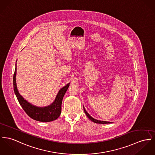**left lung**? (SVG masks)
Returning a JSON list of instances; mask_svg holds the SVG:
<instances>
[{"label":"left lung","instance_id":"left-lung-1","mask_svg":"<svg viewBox=\"0 0 155 155\" xmlns=\"http://www.w3.org/2000/svg\"><path fill=\"white\" fill-rule=\"evenodd\" d=\"M84 107V112H85V114L87 115V116L88 117V118L90 120H91L92 121H93L94 123H98V124H108V123H111V122H110V121H100V120H98L95 119H94V118H93L87 112V111L85 110V108Z\"/></svg>","mask_w":155,"mask_h":155}]
</instances>
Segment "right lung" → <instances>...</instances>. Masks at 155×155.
I'll use <instances>...</instances> for the list:
<instances>
[{"mask_svg":"<svg viewBox=\"0 0 155 155\" xmlns=\"http://www.w3.org/2000/svg\"><path fill=\"white\" fill-rule=\"evenodd\" d=\"M15 66V70L13 78L14 91L20 105L22 106L25 113L32 119L42 122H49L58 119L61 113L62 101L70 86V83L67 84L60 90L54 101L51 104L47 107H36L28 103L24 99L22 95H20L16 83V64Z\"/></svg>","mask_w":155,"mask_h":155,"instance_id":"1","label":"right lung"}]
</instances>
